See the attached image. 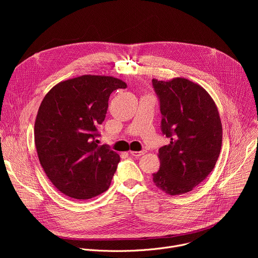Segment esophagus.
Listing matches in <instances>:
<instances>
[{
    "instance_id": "esophagus-1",
    "label": "esophagus",
    "mask_w": 258,
    "mask_h": 258,
    "mask_svg": "<svg viewBox=\"0 0 258 258\" xmlns=\"http://www.w3.org/2000/svg\"><path fill=\"white\" fill-rule=\"evenodd\" d=\"M145 153H146V151H130V154L135 157H140V156L144 155Z\"/></svg>"
}]
</instances>
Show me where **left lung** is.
Wrapping results in <instances>:
<instances>
[{"label":"left lung","mask_w":258,"mask_h":258,"mask_svg":"<svg viewBox=\"0 0 258 258\" xmlns=\"http://www.w3.org/2000/svg\"><path fill=\"white\" fill-rule=\"evenodd\" d=\"M159 97L161 130L170 139L159 149L155 186L168 195L192 191L212 171L223 141L217 107L204 88L187 79L152 80Z\"/></svg>","instance_id":"left-lung-1"}]
</instances>
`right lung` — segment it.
Returning a JSON list of instances; mask_svg holds the SVG:
<instances>
[{
	"instance_id": "right-lung-1",
	"label": "right lung",
	"mask_w": 258,
	"mask_h": 258,
	"mask_svg": "<svg viewBox=\"0 0 258 258\" xmlns=\"http://www.w3.org/2000/svg\"><path fill=\"white\" fill-rule=\"evenodd\" d=\"M125 88L113 77L86 75L57 84L43 99L34 144L45 173L62 194L86 200L108 190L120 157L98 145L97 127L110 94Z\"/></svg>"
}]
</instances>
